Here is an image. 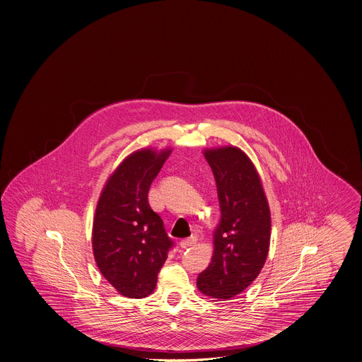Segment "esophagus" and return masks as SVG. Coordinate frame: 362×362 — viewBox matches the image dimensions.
<instances>
[{
    "label": "esophagus",
    "mask_w": 362,
    "mask_h": 362,
    "mask_svg": "<svg viewBox=\"0 0 362 362\" xmlns=\"http://www.w3.org/2000/svg\"><path fill=\"white\" fill-rule=\"evenodd\" d=\"M196 243V237L187 238V239H184V240H181V242H180V246L182 248L192 247V246H194Z\"/></svg>",
    "instance_id": "1"
}]
</instances>
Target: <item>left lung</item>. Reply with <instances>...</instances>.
Returning a JSON list of instances; mask_svg holds the SVG:
<instances>
[{"instance_id":"1","label":"left lung","mask_w":362,"mask_h":362,"mask_svg":"<svg viewBox=\"0 0 362 362\" xmlns=\"http://www.w3.org/2000/svg\"><path fill=\"white\" fill-rule=\"evenodd\" d=\"M217 184L221 219L213 233V257L197 288L213 299H231L258 278L269 255L271 213L254 163L240 148L204 149Z\"/></svg>"}]
</instances>
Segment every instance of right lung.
<instances>
[{
    "label": "right lung",
    "instance_id": "right-lung-1",
    "mask_svg": "<svg viewBox=\"0 0 362 362\" xmlns=\"http://www.w3.org/2000/svg\"><path fill=\"white\" fill-rule=\"evenodd\" d=\"M172 148H141L107 178L96 204L93 252L105 280L129 299L149 296L173 242L148 202V192Z\"/></svg>",
    "mask_w": 362,
    "mask_h": 362
}]
</instances>
